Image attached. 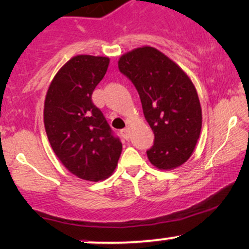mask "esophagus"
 <instances>
[{
  "label": "esophagus",
  "mask_w": 249,
  "mask_h": 249,
  "mask_svg": "<svg viewBox=\"0 0 249 249\" xmlns=\"http://www.w3.org/2000/svg\"><path fill=\"white\" fill-rule=\"evenodd\" d=\"M121 134L125 141H128V138H130V128L126 127V128H124V130H122Z\"/></svg>",
  "instance_id": "obj_1"
}]
</instances>
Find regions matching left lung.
<instances>
[{"label": "left lung", "mask_w": 249, "mask_h": 249, "mask_svg": "<svg viewBox=\"0 0 249 249\" xmlns=\"http://www.w3.org/2000/svg\"><path fill=\"white\" fill-rule=\"evenodd\" d=\"M136 87L142 112L154 133L148 160L173 170L188 160L201 131V107L192 81L172 59L152 47L137 48L118 61Z\"/></svg>", "instance_id": "8db88e82"}]
</instances>
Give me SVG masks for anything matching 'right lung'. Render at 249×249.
<instances>
[{
    "instance_id": "obj_1",
    "label": "right lung",
    "mask_w": 249,
    "mask_h": 249,
    "mask_svg": "<svg viewBox=\"0 0 249 249\" xmlns=\"http://www.w3.org/2000/svg\"><path fill=\"white\" fill-rule=\"evenodd\" d=\"M108 63L102 56L72 57L45 96L44 126L53 152L71 173L89 181L110 177L122 153L121 141L91 99Z\"/></svg>"
}]
</instances>
